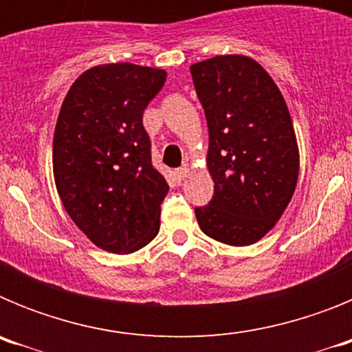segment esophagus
Returning <instances> with one entry per match:
<instances>
[{
	"mask_svg": "<svg viewBox=\"0 0 352 352\" xmlns=\"http://www.w3.org/2000/svg\"><path fill=\"white\" fill-rule=\"evenodd\" d=\"M188 174H190V167H188V166H183V167H179L178 170H176V176H178L179 179H185Z\"/></svg>",
	"mask_w": 352,
	"mask_h": 352,
	"instance_id": "1",
	"label": "esophagus"
}]
</instances>
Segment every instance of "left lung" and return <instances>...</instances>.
<instances>
[{
	"label": "left lung",
	"mask_w": 352,
	"mask_h": 352,
	"mask_svg": "<svg viewBox=\"0 0 352 352\" xmlns=\"http://www.w3.org/2000/svg\"><path fill=\"white\" fill-rule=\"evenodd\" d=\"M210 132L211 203L195 208L199 227L232 247L257 243L296 190L300 149L280 89L256 60L214 56L190 67Z\"/></svg>",
	"instance_id": "left-lung-1"
}]
</instances>
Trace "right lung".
<instances>
[{
  "label": "right lung",
  "instance_id": "1",
  "mask_svg": "<svg viewBox=\"0 0 352 352\" xmlns=\"http://www.w3.org/2000/svg\"><path fill=\"white\" fill-rule=\"evenodd\" d=\"M166 77L162 68L96 65L61 104L52 141L56 190L68 217L102 250L132 254L160 229L169 185L151 166L142 113Z\"/></svg>",
  "mask_w": 352,
  "mask_h": 352
}]
</instances>
